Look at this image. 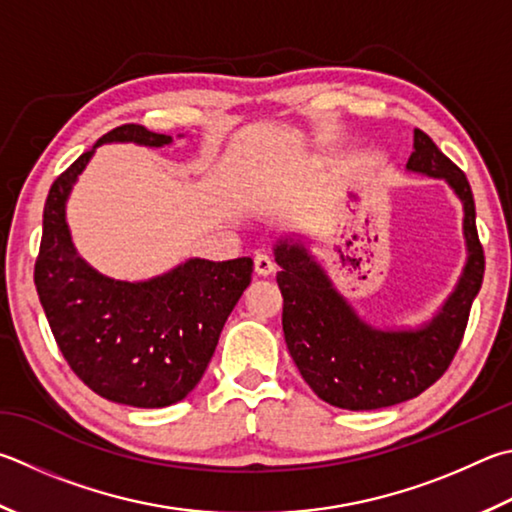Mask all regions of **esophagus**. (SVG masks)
Returning a JSON list of instances; mask_svg holds the SVG:
<instances>
[{"label": "esophagus", "instance_id": "esophagus-1", "mask_svg": "<svg viewBox=\"0 0 512 512\" xmlns=\"http://www.w3.org/2000/svg\"><path fill=\"white\" fill-rule=\"evenodd\" d=\"M255 273H257L259 277L273 275V273H275V262H273V259L268 257L266 253H257V255H255Z\"/></svg>", "mask_w": 512, "mask_h": 512}]
</instances>
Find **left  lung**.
<instances>
[{
	"instance_id": "1",
	"label": "left lung",
	"mask_w": 512,
	"mask_h": 512,
	"mask_svg": "<svg viewBox=\"0 0 512 512\" xmlns=\"http://www.w3.org/2000/svg\"><path fill=\"white\" fill-rule=\"evenodd\" d=\"M407 170L443 179L463 203L468 259L441 311L418 329L383 331L360 320L300 239H280L275 262L284 297L282 327L288 353L315 394L342 410H378L416 398L439 380L468 327L483 282V248L470 183L421 129Z\"/></svg>"
}]
</instances>
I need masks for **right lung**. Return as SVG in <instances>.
Segmentation results:
<instances>
[{
    "instance_id": "obj_1",
    "label": "right lung",
    "mask_w": 512,
    "mask_h": 512,
    "mask_svg": "<svg viewBox=\"0 0 512 512\" xmlns=\"http://www.w3.org/2000/svg\"><path fill=\"white\" fill-rule=\"evenodd\" d=\"M102 143L163 147L172 136L120 125L53 181L35 288L53 338L82 383L114 403L167 407L197 387L228 315L250 284L253 259L194 257L147 282H118L94 271L73 248L67 199Z\"/></svg>"
}]
</instances>
